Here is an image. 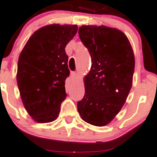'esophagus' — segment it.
<instances>
[{"label": "esophagus", "mask_w": 157, "mask_h": 157, "mask_svg": "<svg viewBox=\"0 0 157 157\" xmlns=\"http://www.w3.org/2000/svg\"><path fill=\"white\" fill-rule=\"evenodd\" d=\"M71 77L73 80H76V79L78 77V74H77V73H76V72H72L71 73Z\"/></svg>", "instance_id": "obj_1"}]
</instances>
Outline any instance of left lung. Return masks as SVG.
Segmentation results:
<instances>
[{
    "instance_id": "1",
    "label": "left lung",
    "mask_w": 157,
    "mask_h": 157,
    "mask_svg": "<svg viewBox=\"0 0 157 157\" xmlns=\"http://www.w3.org/2000/svg\"><path fill=\"white\" fill-rule=\"evenodd\" d=\"M80 40L88 49L92 65L84 77L85 94L77 103L82 119L105 126L118 115L132 85L135 56L121 31L105 25H82Z\"/></svg>"
}]
</instances>
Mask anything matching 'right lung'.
I'll return each instance as SVG.
<instances>
[{
    "instance_id": "obj_1",
    "label": "right lung",
    "mask_w": 157,
    "mask_h": 157,
    "mask_svg": "<svg viewBox=\"0 0 157 157\" xmlns=\"http://www.w3.org/2000/svg\"><path fill=\"white\" fill-rule=\"evenodd\" d=\"M77 29V25L43 26L32 35L20 53L17 87L25 108L36 122H51L59 116L70 75L65 48Z\"/></svg>"
}]
</instances>
